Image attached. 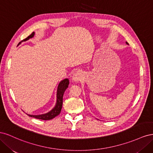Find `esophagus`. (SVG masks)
Segmentation results:
<instances>
[{"label": "esophagus", "mask_w": 153, "mask_h": 153, "mask_svg": "<svg viewBox=\"0 0 153 153\" xmlns=\"http://www.w3.org/2000/svg\"><path fill=\"white\" fill-rule=\"evenodd\" d=\"M82 73L80 71L75 72L73 75V80L75 82H78L82 78Z\"/></svg>", "instance_id": "34e87169"}]
</instances>
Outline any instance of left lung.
Instances as JSON below:
<instances>
[{"instance_id": "left-lung-1", "label": "left lung", "mask_w": 153, "mask_h": 153, "mask_svg": "<svg viewBox=\"0 0 153 153\" xmlns=\"http://www.w3.org/2000/svg\"><path fill=\"white\" fill-rule=\"evenodd\" d=\"M126 44H128V43H127V42H126Z\"/></svg>"}]
</instances>
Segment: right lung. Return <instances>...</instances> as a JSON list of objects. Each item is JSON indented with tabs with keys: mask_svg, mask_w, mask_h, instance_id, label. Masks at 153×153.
I'll use <instances>...</instances> for the list:
<instances>
[{
	"mask_svg": "<svg viewBox=\"0 0 153 153\" xmlns=\"http://www.w3.org/2000/svg\"><path fill=\"white\" fill-rule=\"evenodd\" d=\"M34 32H32V33L27 37V38L24 39L22 41H25L29 39L30 38H33L34 36ZM21 42L19 43L20 45ZM69 80L68 78H65L63 80H62L61 82L59 84L58 87H57V101H56V104H55L54 107L51 110L50 112L44 114H41V115H30V114H27L29 116L31 117H34L38 119H42V120H50L52 119L53 118L55 117L56 116L61 113V111L62 109V100H63V95L64 92L66 90L67 88L68 87L69 85Z\"/></svg>",
	"mask_w": 153,
	"mask_h": 153,
	"instance_id": "add662e5",
	"label": "right lung"
}]
</instances>
